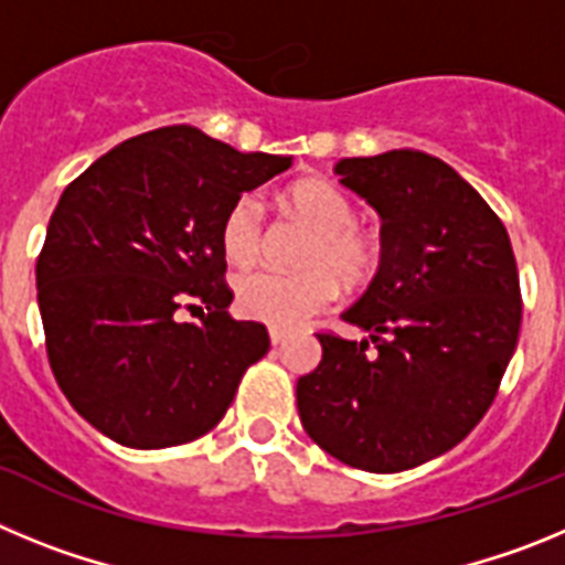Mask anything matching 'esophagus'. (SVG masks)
<instances>
[{
  "label": "esophagus",
  "instance_id": "esophagus-1",
  "mask_svg": "<svg viewBox=\"0 0 565 565\" xmlns=\"http://www.w3.org/2000/svg\"><path fill=\"white\" fill-rule=\"evenodd\" d=\"M268 337H271V344H279V342H286L288 331L286 328H268Z\"/></svg>",
  "mask_w": 565,
  "mask_h": 565
}]
</instances>
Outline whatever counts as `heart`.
Segmentation results:
<instances>
[{
  "instance_id": "heart-1",
  "label": "heart",
  "mask_w": 565,
  "mask_h": 565,
  "mask_svg": "<svg viewBox=\"0 0 565 565\" xmlns=\"http://www.w3.org/2000/svg\"><path fill=\"white\" fill-rule=\"evenodd\" d=\"M288 203L306 223L317 228L302 274L254 268L234 282L243 317L274 328H297L308 317L333 302L339 282L359 288L371 282L382 259V248L371 234L356 228V206L328 181H302L288 189ZM266 212L257 194H239L223 217V252L232 263L246 266L263 248Z\"/></svg>"
}]
</instances>
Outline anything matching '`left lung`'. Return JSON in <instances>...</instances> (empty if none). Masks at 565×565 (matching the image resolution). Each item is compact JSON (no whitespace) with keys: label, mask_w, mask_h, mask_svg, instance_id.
I'll return each mask as SVG.
<instances>
[{"label":"left lung","mask_w":565,"mask_h":565,"mask_svg":"<svg viewBox=\"0 0 565 565\" xmlns=\"http://www.w3.org/2000/svg\"><path fill=\"white\" fill-rule=\"evenodd\" d=\"M333 172L382 217V263L342 313L367 339L319 333L299 422L348 467L402 472L452 450L495 398L521 333L515 254L498 214L433 154L391 149Z\"/></svg>","instance_id":"obj_1"}]
</instances>
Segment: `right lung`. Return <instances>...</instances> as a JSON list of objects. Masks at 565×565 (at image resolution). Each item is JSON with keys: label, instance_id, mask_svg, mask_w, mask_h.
I'll list each match as a JSON object with an SVG mask.
<instances>
[{"label": "right lung", "instance_id": "right-lung-1", "mask_svg": "<svg viewBox=\"0 0 565 565\" xmlns=\"http://www.w3.org/2000/svg\"><path fill=\"white\" fill-rule=\"evenodd\" d=\"M288 167L178 124L118 143L64 189L36 263L39 311L53 376L98 433L161 450L226 416L271 342L226 311L223 217ZM181 307L207 311L183 323Z\"/></svg>", "mask_w": 565, "mask_h": 565}]
</instances>
